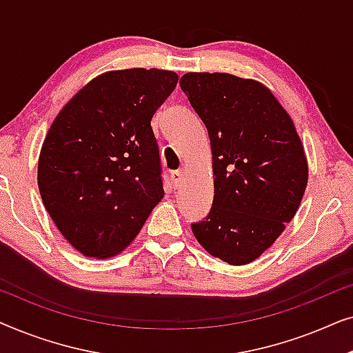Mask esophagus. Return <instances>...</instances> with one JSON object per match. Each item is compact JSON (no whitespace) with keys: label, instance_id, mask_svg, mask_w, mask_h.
<instances>
[{"label":"esophagus","instance_id":"obj_1","mask_svg":"<svg viewBox=\"0 0 353 353\" xmlns=\"http://www.w3.org/2000/svg\"><path fill=\"white\" fill-rule=\"evenodd\" d=\"M181 178H183V170H175V172H172V173H170V181H172L173 188H178V186H180Z\"/></svg>","mask_w":353,"mask_h":353}]
</instances>
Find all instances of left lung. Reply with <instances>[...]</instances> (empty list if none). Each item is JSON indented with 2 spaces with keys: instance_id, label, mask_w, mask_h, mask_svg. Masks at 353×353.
Returning <instances> with one entry per match:
<instances>
[{
  "instance_id": "obj_1",
  "label": "left lung",
  "mask_w": 353,
  "mask_h": 353,
  "mask_svg": "<svg viewBox=\"0 0 353 353\" xmlns=\"http://www.w3.org/2000/svg\"><path fill=\"white\" fill-rule=\"evenodd\" d=\"M183 93L204 122L214 161V202L191 223L207 252L245 265L272 245L305 192L308 167L291 117L267 86L231 74L190 72Z\"/></svg>"
}]
</instances>
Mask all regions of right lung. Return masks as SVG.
<instances>
[{
    "instance_id": "add662e5",
    "label": "right lung",
    "mask_w": 353,
    "mask_h": 353,
    "mask_svg": "<svg viewBox=\"0 0 353 353\" xmlns=\"http://www.w3.org/2000/svg\"><path fill=\"white\" fill-rule=\"evenodd\" d=\"M176 83L170 70L108 72L52 122L38 159V188L57 230L81 254H119L163 197L151 120Z\"/></svg>"
}]
</instances>
